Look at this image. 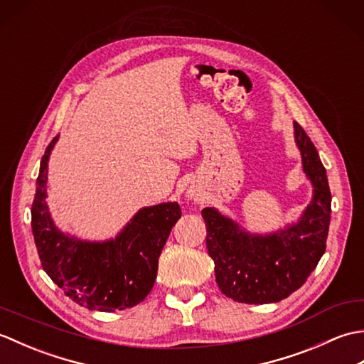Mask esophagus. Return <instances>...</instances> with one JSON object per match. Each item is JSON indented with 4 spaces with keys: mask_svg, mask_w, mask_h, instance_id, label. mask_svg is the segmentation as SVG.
I'll return each mask as SVG.
<instances>
[{
    "mask_svg": "<svg viewBox=\"0 0 364 364\" xmlns=\"http://www.w3.org/2000/svg\"><path fill=\"white\" fill-rule=\"evenodd\" d=\"M192 197H194V196H191V198H192ZM194 200H197V198H194Z\"/></svg>",
    "mask_w": 364,
    "mask_h": 364,
    "instance_id": "esophagus-1",
    "label": "esophagus"
}]
</instances>
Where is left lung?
<instances>
[{
    "label": "left lung",
    "instance_id": "obj_1",
    "mask_svg": "<svg viewBox=\"0 0 364 364\" xmlns=\"http://www.w3.org/2000/svg\"><path fill=\"white\" fill-rule=\"evenodd\" d=\"M301 166L313 198L297 222L267 235H255L215 208H205L206 249L214 259L215 282L241 304H275L297 291L326 252L331 194L326 167L311 139L294 122Z\"/></svg>",
    "mask_w": 364,
    "mask_h": 364
}]
</instances>
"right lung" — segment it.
Instances as JSON below:
<instances>
[{
  "label": "right lung",
  "instance_id": "add662e5",
  "mask_svg": "<svg viewBox=\"0 0 364 364\" xmlns=\"http://www.w3.org/2000/svg\"><path fill=\"white\" fill-rule=\"evenodd\" d=\"M56 136L46 146L37 176L31 227L42 267L76 304L111 313L131 308L149 296L158 259L181 208L166 202L139 210L120 233L107 241H82L60 231L46 205L48 159Z\"/></svg>",
  "mask_w": 364,
  "mask_h": 364
}]
</instances>
